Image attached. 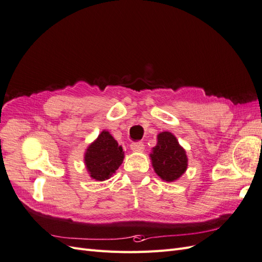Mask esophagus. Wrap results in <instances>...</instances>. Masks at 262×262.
<instances>
[{
  "label": "esophagus",
  "instance_id": "1",
  "mask_svg": "<svg viewBox=\"0 0 262 262\" xmlns=\"http://www.w3.org/2000/svg\"><path fill=\"white\" fill-rule=\"evenodd\" d=\"M145 148L143 146V143L141 141H136V142H133L130 145V149L133 151H142V149Z\"/></svg>",
  "mask_w": 262,
  "mask_h": 262
}]
</instances>
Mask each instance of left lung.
<instances>
[{
	"instance_id": "8db88e82",
	"label": "left lung",
	"mask_w": 262,
	"mask_h": 262,
	"mask_svg": "<svg viewBox=\"0 0 262 262\" xmlns=\"http://www.w3.org/2000/svg\"><path fill=\"white\" fill-rule=\"evenodd\" d=\"M150 157L156 173L166 182L177 180L187 168L186 152L168 132L158 135V145Z\"/></svg>"
}]
</instances>
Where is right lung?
<instances>
[{
    "instance_id": "1",
    "label": "right lung",
    "mask_w": 262,
    "mask_h": 262,
    "mask_svg": "<svg viewBox=\"0 0 262 262\" xmlns=\"http://www.w3.org/2000/svg\"><path fill=\"white\" fill-rule=\"evenodd\" d=\"M123 149L108 132L103 130L91 143L85 155V163L92 179L105 181L122 164Z\"/></svg>"
}]
</instances>
